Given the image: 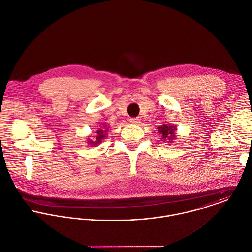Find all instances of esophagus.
Returning <instances> with one entry per match:
<instances>
[{
  "mask_svg": "<svg viewBox=\"0 0 252 252\" xmlns=\"http://www.w3.org/2000/svg\"><path fill=\"white\" fill-rule=\"evenodd\" d=\"M129 121H130L131 123H135V124H138V123H140V119H139V118H135V117H132V118H130V119H129Z\"/></svg>",
  "mask_w": 252,
  "mask_h": 252,
  "instance_id": "1",
  "label": "esophagus"
}]
</instances>
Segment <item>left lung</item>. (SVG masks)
I'll list each match as a JSON object with an SVG mask.
<instances>
[{"label": "left lung", "instance_id": "left-lung-1", "mask_svg": "<svg viewBox=\"0 0 252 252\" xmlns=\"http://www.w3.org/2000/svg\"><path fill=\"white\" fill-rule=\"evenodd\" d=\"M177 128L176 126L174 125H171V124H163L161 125L159 128H158V131L159 133L162 135V139L165 141V140H168L169 142H173L176 138L175 136V132H176Z\"/></svg>", "mask_w": 252, "mask_h": 252}]
</instances>
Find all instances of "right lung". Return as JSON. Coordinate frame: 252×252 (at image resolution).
I'll return each mask as SVG.
<instances>
[{
    "label": "right lung",
    "mask_w": 252,
    "mask_h": 252,
    "mask_svg": "<svg viewBox=\"0 0 252 252\" xmlns=\"http://www.w3.org/2000/svg\"><path fill=\"white\" fill-rule=\"evenodd\" d=\"M107 132H108L107 126L104 125V129H99L98 131H96V139H95L94 141L88 139L87 144H88V145H94V146L101 144V142L103 141V139H105V138L107 137Z\"/></svg>",
    "instance_id": "add662e5"
}]
</instances>
